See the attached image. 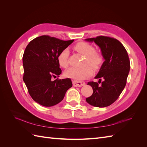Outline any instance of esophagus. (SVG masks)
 <instances>
[{"label": "esophagus", "mask_w": 147, "mask_h": 147, "mask_svg": "<svg viewBox=\"0 0 147 147\" xmlns=\"http://www.w3.org/2000/svg\"><path fill=\"white\" fill-rule=\"evenodd\" d=\"M73 85L75 87H81L84 86L85 84V83L84 82H81V81H78V80H73Z\"/></svg>", "instance_id": "esophagus-1"}]
</instances>
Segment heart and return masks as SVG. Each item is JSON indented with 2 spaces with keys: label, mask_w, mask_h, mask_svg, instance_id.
<instances>
[{
  "label": "heart",
  "mask_w": 147,
  "mask_h": 147,
  "mask_svg": "<svg viewBox=\"0 0 147 147\" xmlns=\"http://www.w3.org/2000/svg\"><path fill=\"white\" fill-rule=\"evenodd\" d=\"M75 49L78 52L86 56L84 65L91 64L94 67L98 69L103 62V57L100 53L95 51L94 46L86 42H80L75 45ZM70 51L68 48L62 50L57 56V62L60 67L67 68L69 65V57ZM94 73V70L90 65H86L83 68L78 69L72 67L67 70L65 76L78 80L88 78Z\"/></svg>",
  "instance_id": "heart-1"
}]
</instances>
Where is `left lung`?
<instances>
[{"instance_id": "left-lung-1", "label": "left lung", "mask_w": 147, "mask_h": 147, "mask_svg": "<svg viewBox=\"0 0 147 147\" xmlns=\"http://www.w3.org/2000/svg\"><path fill=\"white\" fill-rule=\"evenodd\" d=\"M85 40L94 42L99 46L105 60L95 77V78H99V83L101 78H104V82H100V86L97 82L88 83L92 88L93 93L86 100L96 107H105L118 98L126 86L130 70L128 54L122 43L113 38L98 36L86 38Z\"/></svg>"}]
</instances>
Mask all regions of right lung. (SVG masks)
Here are the masks:
<instances>
[{
  "label": "right lung",
  "mask_w": 147,
  "mask_h": 147,
  "mask_svg": "<svg viewBox=\"0 0 147 147\" xmlns=\"http://www.w3.org/2000/svg\"><path fill=\"white\" fill-rule=\"evenodd\" d=\"M74 40L64 41L48 35L33 39L26 47L23 56V80L32 99L45 107L57 104L72 86L70 78L51 80L59 77L61 69L57 56Z\"/></svg>",
  "instance_id": "1"
}]
</instances>
